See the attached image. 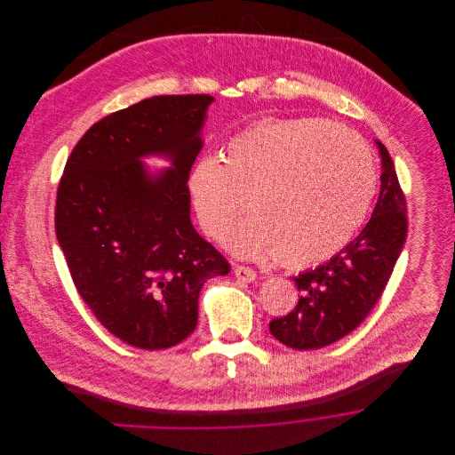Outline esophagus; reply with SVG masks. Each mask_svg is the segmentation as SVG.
Here are the masks:
<instances>
[{"label":"esophagus","mask_w":455,"mask_h":455,"mask_svg":"<svg viewBox=\"0 0 455 455\" xmlns=\"http://www.w3.org/2000/svg\"><path fill=\"white\" fill-rule=\"evenodd\" d=\"M235 275L238 280L245 282V283H251L258 278V273L252 269V267H247V266H240V264H235Z\"/></svg>","instance_id":"1"}]
</instances>
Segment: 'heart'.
Wrapping results in <instances>:
<instances>
[{
	"label": "heart",
	"instance_id": "obj_1",
	"mask_svg": "<svg viewBox=\"0 0 455 455\" xmlns=\"http://www.w3.org/2000/svg\"><path fill=\"white\" fill-rule=\"evenodd\" d=\"M379 184L371 147L323 119L262 121L222 150L196 159L186 177L203 231L245 259L310 266L343 249L363 224Z\"/></svg>",
	"mask_w": 455,
	"mask_h": 455
}]
</instances>
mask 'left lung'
<instances>
[{"mask_svg":"<svg viewBox=\"0 0 455 455\" xmlns=\"http://www.w3.org/2000/svg\"><path fill=\"white\" fill-rule=\"evenodd\" d=\"M380 195L364 229L324 264L292 276L296 308L269 323L271 334L296 350L323 348L361 324L380 299L406 240V203L386 145Z\"/></svg>","mask_w":455,"mask_h":455,"instance_id":"obj_1","label":"left lung"}]
</instances>
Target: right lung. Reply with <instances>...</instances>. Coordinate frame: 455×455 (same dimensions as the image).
Wrapping results in <instances>:
<instances>
[{
  "label": "right lung",
  "instance_id": "1",
  "mask_svg": "<svg viewBox=\"0 0 455 455\" xmlns=\"http://www.w3.org/2000/svg\"><path fill=\"white\" fill-rule=\"evenodd\" d=\"M213 101L141 100L96 123L66 163L56 235L71 278L96 319L136 348L184 341L197 324L201 287L231 269L196 233L186 189ZM148 156L171 168L148 169Z\"/></svg>",
  "mask_w": 455,
  "mask_h": 455
}]
</instances>
